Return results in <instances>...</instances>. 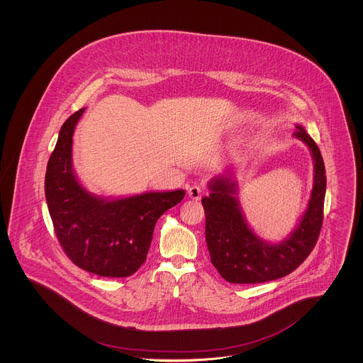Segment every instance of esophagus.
<instances>
[{
  "label": "esophagus",
  "instance_id": "obj_1",
  "mask_svg": "<svg viewBox=\"0 0 363 363\" xmlns=\"http://www.w3.org/2000/svg\"><path fill=\"white\" fill-rule=\"evenodd\" d=\"M188 194H189L190 199L191 200H200L201 199V196H203V189L200 188V186H197V185H193V186H190L189 189H188Z\"/></svg>",
  "mask_w": 363,
  "mask_h": 363
}]
</instances>
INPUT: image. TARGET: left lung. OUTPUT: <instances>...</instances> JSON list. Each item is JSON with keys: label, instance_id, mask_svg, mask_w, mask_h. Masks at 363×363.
<instances>
[{"label": "left lung", "instance_id": "8db88e82", "mask_svg": "<svg viewBox=\"0 0 363 363\" xmlns=\"http://www.w3.org/2000/svg\"><path fill=\"white\" fill-rule=\"evenodd\" d=\"M294 138L303 141L313 157V189L308 208L291 234L277 243L264 241L249 227L240 200L238 186L230 172L211 179L209 196L201 203L206 211V241L211 262L228 283L253 284L291 274L311 255L323 225L327 189L321 152L302 125Z\"/></svg>", "mask_w": 363, "mask_h": 363}]
</instances>
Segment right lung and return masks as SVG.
I'll use <instances>...</instances> for the list:
<instances>
[{
    "label": "right lung",
    "mask_w": 363,
    "mask_h": 363,
    "mask_svg": "<svg viewBox=\"0 0 363 363\" xmlns=\"http://www.w3.org/2000/svg\"><path fill=\"white\" fill-rule=\"evenodd\" d=\"M84 110L61 126L45 177L46 203L57 238L73 264L99 277H130L147 259L156 220L185 197V190L121 199L89 193L72 164V138Z\"/></svg>",
    "instance_id": "right-lung-1"
}]
</instances>
